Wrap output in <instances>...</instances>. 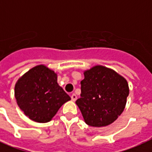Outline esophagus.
Returning <instances> with one entry per match:
<instances>
[{"instance_id": "1", "label": "esophagus", "mask_w": 152, "mask_h": 152, "mask_svg": "<svg viewBox=\"0 0 152 152\" xmlns=\"http://www.w3.org/2000/svg\"><path fill=\"white\" fill-rule=\"evenodd\" d=\"M71 99H72V101L73 102H75L76 100V99H77V96H76V94H72V95H71Z\"/></svg>"}]
</instances>
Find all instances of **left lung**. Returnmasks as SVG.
I'll list each match as a JSON object with an SVG mask.
<instances>
[{"mask_svg":"<svg viewBox=\"0 0 152 152\" xmlns=\"http://www.w3.org/2000/svg\"><path fill=\"white\" fill-rule=\"evenodd\" d=\"M80 98L76 100L86 124L103 127L112 124L125 110L129 88L114 70L95 65L83 72Z\"/></svg>","mask_w":152,"mask_h":152,"instance_id":"1","label":"left lung"}]
</instances>
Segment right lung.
<instances>
[{"instance_id":"obj_1","label":"right lung","mask_w":152,"mask_h":152,"mask_svg":"<svg viewBox=\"0 0 152 152\" xmlns=\"http://www.w3.org/2000/svg\"><path fill=\"white\" fill-rule=\"evenodd\" d=\"M15 97L18 106L31 120L50 121L61 106L71 98L57 83V75L39 64L31 69L17 80Z\"/></svg>"}]
</instances>
